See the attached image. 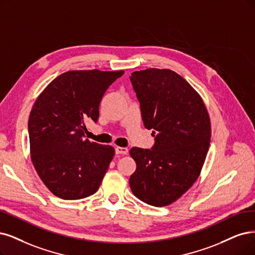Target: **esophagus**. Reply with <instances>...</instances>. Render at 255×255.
<instances>
[{
  "label": "esophagus",
  "mask_w": 255,
  "mask_h": 255,
  "mask_svg": "<svg viewBox=\"0 0 255 255\" xmlns=\"http://www.w3.org/2000/svg\"><path fill=\"white\" fill-rule=\"evenodd\" d=\"M116 153L117 154H123L125 155L128 153V149L125 148V147H117L116 148Z\"/></svg>",
  "instance_id": "34e87169"
}]
</instances>
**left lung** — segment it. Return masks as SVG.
Masks as SVG:
<instances>
[{"label": "left lung", "mask_w": 255, "mask_h": 255, "mask_svg": "<svg viewBox=\"0 0 255 255\" xmlns=\"http://www.w3.org/2000/svg\"><path fill=\"white\" fill-rule=\"evenodd\" d=\"M130 81L144 125L155 136L151 149H130L136 163L130 188L142 202L164 207L199 177L210 145V118L200 94L172 70L134 71Z\"/></svg>", "instance_id": "left-lung-1"}]
</instances>
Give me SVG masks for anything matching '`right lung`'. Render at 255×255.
Instances as JSON below:
<instances>
[{
    "mask_svg": "<svg viewBox=\"0 0 255 255\" xmlns=\"http://www.w3.org/2000/svg\"><path fill=\"white\" fill-rule=\"evenodd\" d=\"M124 71L72 70L37 97L28 121L31 161L45 186L63 200L96 193L115 148L85 138L87 121L98 122L104 93Z\"/></svg>",
    "mask_w": 255,
    "mask_h": 255,
    "instance_id": "1",
    "label": "right lung"
}]
</instances>
